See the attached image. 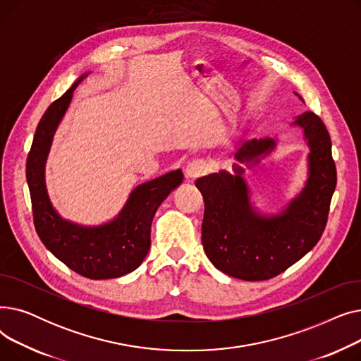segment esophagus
I'll list each match as a JSON object with an SVG mask.
<instances>
[{
	"instance_id": "esophagus-1",
	"label": "esophagus",
	"mask_w": 361,
	"mask_h": 361,
	"mask_svg": "<svg viewBox=\"0 0 361 361\" xmlns=\"http://www.w3.org/2000/svg\"><path fill=\"white\" fill-rule=\"evenodd\" d=\"M211 165L207 161L204 159H193L187 164L185 166V177L190 178V180H195L197 177H202L204 176L207 171H209Z\"/></svg>"
}]
</instances>
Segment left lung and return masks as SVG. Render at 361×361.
<instances>
[{"label":"left lung","mask_w":361,"mask_h":361,"mask_svg":"<svg viewBox=\"0 0 361 361\" xmlns=\"http://www.w3.org/2000/svg\"><path fill=\"white\" fill-rule=\"evenodd\" d=\"M293 126L305 130L310 147L309 178L278 215H260L253 209L241 177L244 169L237 164L235 176L219 171L196 180L204 200L203 250L216 269L233 278L264 281L279 275L309 253L325 231L336 185L329 133L310 111L298 116ZM275 146L271 137L253 139L238 149L235 159L257 164Z\"/></svg>","instance_id":"1"}]
</instances>
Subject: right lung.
<instances>
[{
	"label": "right lung",
	"mask_w": 361,
	"mask_h": 361,
	"mask_svg": "<svg viewBox=\"0 0 361 361\" xmlns=\"http://www.w3.org/2000/svg\"><path fill=\"white\" fill-rule=\"evenodd\" d=\"M54 101L36 127L26 162L33 224L45 247L85 278L111 279L140 267L150 247V225L159 204L183 181L181 169L137 185L116 219L99 226H83L63 219L52 207L45 185V162L54 133L66 114L73 92Z\"/></svg>",
	"instance_id": "add662e5"
}]
</instances>
